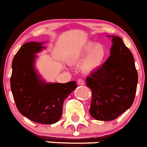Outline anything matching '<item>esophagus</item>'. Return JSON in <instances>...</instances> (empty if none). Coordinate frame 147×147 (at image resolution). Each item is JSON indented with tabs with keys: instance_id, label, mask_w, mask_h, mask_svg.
Segmentation results:
<instances>
[{
	"instance_id": "1",
	"label": "esophagus",
	"mask_w": 147,
	"mask_h": 147,
	"mask_svg": "<svg viewBox=\"0 0 147 147\" xmlns=\"http://www.w3.org/2000/svg\"><path fill=\"white\" fill-rule=\"evenodd\" d=\"M77 84L78 85H84V81L82 79H78L77 80Z\"/></svg>"
}]
</instances>
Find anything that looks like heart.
Wrapping results in <instances>:
<instances>
[{"label": "heart", "instance_id": "heart-1", "mask_svg": "<svg viewBox=\"0 0 147 147\" xmlns=\"http://www.w3.org/2000/svg\"><path fill=\"white\" fill-rule=\"evenodd\" d=\"M107 55L105 46L102 43L87 42L78 47L70 54L69 61L72 63L80 64L82 72L88 74L93 72L102 65Z\"/></svg>", "mask_w": 147, "mask_h": 147}]
</instances>
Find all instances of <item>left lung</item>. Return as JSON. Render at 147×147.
Listing matches in <instances>:
<instances>
[{"instance_id":"left-lung-1","label":"left lung","mask_w":147,"mask_h":147,"mask_svg":"<svg viewBox=\"0 0 147 147\" xmlns=\"http://www.w3.org/2000/svg\"><path fill=\"white\" fill-rule=\"evenodd\" d=\"M110 54L86 80L92 91L90 115L105 121L115 119L132 105L138 81L133 55L120 37L112 36Z\"/></svg>"}]
</instances>
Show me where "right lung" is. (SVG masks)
Here are the masks:
<instances>
[{
  "label": "right lung",
  "instance_id": "1",
  "mask_svg": "<svg viewBox=\"0 0 147 147\" xmlns=\"http://www.w3.org/2000/svg\"><path fill=\"white\" fill-rule=\"evenodd\" d=\"M42 42H27L20 47L12 62L10 88L18 111L34 122L55 124L62 115L65 98L77 87L75 81L46 83L34 69L35 54L42 51Z\"/></svg>",
  "mask_w": 147,
  "mask_h": 147
}]
</instances>
